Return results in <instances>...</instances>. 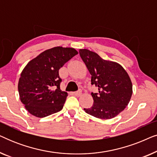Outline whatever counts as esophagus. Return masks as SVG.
<instances>
[{"label": "esophagus", "mask_w": 157, "mask_h": 157, "mask_svg": "<svg viewBox=\"0 0 157 157\" xmlns=\"http://www.w3.org/2000/svg\"><path fill=\"white\" fill-rule=\"evenodd\" d=\"M74 96H80L81 95V90H78V91L74 92Z\"/></svg>", "instance_id": "1"}]
</instances>
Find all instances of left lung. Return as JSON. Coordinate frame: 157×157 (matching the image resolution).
Masks as SVG:
<instances>
[{
    "instance_id": "1",
    "label": "left lung",
    "mask_w": 157,
    "mask_h": 157,
    "mask_svg": "<svg viewBox=\"0 0 157 157\" xmlns=\"http://www.w3.org/2000/svg\"><path fill=\"white\" fill-rule=\"evenodd\" d=\"M81 59L91 75V84L98 93H91L94 104L86 113L101 119H110L124 110L133 93L128 73L117 62L102 59L94 51L80 49Z\"/></svg>"
}]
</instances>
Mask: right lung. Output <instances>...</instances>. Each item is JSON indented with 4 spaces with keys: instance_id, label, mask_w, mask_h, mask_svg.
Here are the masks:
<instances>
[{
    "instance_id": "obj_1",
    "label": "right lung",
    "mask_w": 157,
    "mask_h": 157,
    "mask_svg": "<svg viewBox=\"0 0 157 157\" xmlns=\"http://www.w3.org/2000/svg\"><path fill=\"white\" fill-rule=\"evenodd\" d=\"M77 54L74 48L53 47L40 53L25 66L18 89L21 101L31 114L43 118L63 109L68 94L60 89L59 71Z\"/></svg>"
}]
</instances>
